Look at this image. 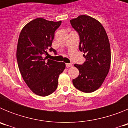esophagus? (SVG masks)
<instances>
[{"instance_id":"obj_1","label":"esophagus","mask_w":128,"mask_h":128,"mask_svg":"<svg viewBox=\"0 0 128 128\" xmlns=\"http://www.w3.org/2000/svg\"><path fill=\"white\" fill-rule=\"evenodd\" d=\"M66 66L67 68L72 67V64H71V63H66Z\"/></svg>"}]
</instances>
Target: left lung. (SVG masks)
Masks as SVG:
<instances>
[{
  "label": "left lung",
  "instance_id": "left-lung-1",
  "mask_svg": "<svg viewBox=\"0 0 128 128\" xmlns=\"http://www.w3.org/2000/svg\"><path fill=\"white\" fill-rule=\"evenodd\" d=\"M80 36V51L86 59L82 65L75 64L80 75L72 80L79 90L90 93L98 90L108 74L111 63L109 40L102 24L90 16L80 15L70 20Z\"/></svg>",
  "mask_w": 128,
  "mask_h": 128
}]
</instances>
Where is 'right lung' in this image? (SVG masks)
I'll return each mask as SVG.
<instances>
[{"label":"right lung","instance_id":"add662e5","mask_svg":"<svg viewBox=\"0 0 128 128\" xmlns=\"http://www.w3.org/2000/svg\"><path fill=\"white\" fill-rule=\"evenodd\" d=\"M62 21L53 22L38 18L24 27L18 40L16 59L24 80L31 91L40 96L51 94L58 87V78L65 63L47 60L52 48L54 32Z\"/></svg>","mask_w":128,"mask_h":128}]
</instances>
